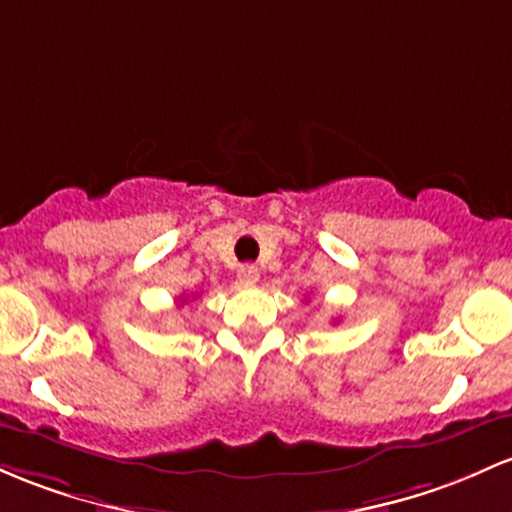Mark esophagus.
Instances as JSON below:
<instances>
[{
  "mask_svg": "<svg viewBox=\"0 0 512 512\" xmlns=\"http://www.w3.org/2000/svg\"><path fill=\"white\" fill-rule=\"evenodd\" d=\"M238 279H240V284L252 286V284L260 282V272H257L255 265H243L238 269Z\"/></svg>",
  "mask_w": 512,
  "mask_h": 512,
  "instance_id": "34e87169",
  "label": "esophagus"
}]
</instances>
